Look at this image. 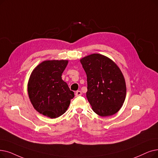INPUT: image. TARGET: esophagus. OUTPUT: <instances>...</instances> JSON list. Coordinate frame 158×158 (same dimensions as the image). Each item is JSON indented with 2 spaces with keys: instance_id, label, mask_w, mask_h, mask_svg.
Segmentation results:
<instances>
[{
  "instance_id": "34e87169",
  "label": "esophagus",
  "mask_w": 158,
  "mask_h": 158,
  "mask_svg": "<svg viewBox=\"0 0 158 158\" xmlns=\"http://www.w3.org/2000/svg\"><path fill=\"white\" fill-rule=\"evenodd\" d=\"M81 95H82V92L79 90H78V91L75 92V96H76V97H78V96H81Z\"/></svg>"
}]
</instances>
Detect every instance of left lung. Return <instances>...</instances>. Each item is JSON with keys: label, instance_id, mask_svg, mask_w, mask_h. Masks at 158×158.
I'll return each mask as SVG.
<instances>
[{"label": "left lung", "instance_id": "obj_1", "mask_svg": "<svg viewBox=\"0 0 158 158\" xmlns=\"http://www.w3.org/2000/svg\"><path fill=\"white\" fill-rule=\"evenodd\" d=\"M80 62L86 73V98L94 112L101 117L117 113L127 94L125 79L119 66L99 53L84 57Z\"/></svg>", "mask_w": 158, "mask_h": 158}]
</instances>
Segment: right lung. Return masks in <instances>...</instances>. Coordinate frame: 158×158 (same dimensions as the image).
Wrapping results in <instances>:
<instances>
[{"instance_id": "right-lung-1", "label": "right lung", "mask_w": 158, "mask_h": 158, "mask_svg": "<svg viewBox=\"0 0 158 158\" xmlns=\"http://www.w3.org/2000/svg\"><path fill=\"white\" fill-rule=\"evenodd\" d=\"M68 60H46L32 71L28 83L31 103L36 110L52 119L62 115L74 98L61 76Z\"/></svg>"}]
</instances>
